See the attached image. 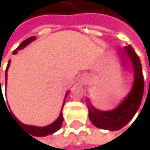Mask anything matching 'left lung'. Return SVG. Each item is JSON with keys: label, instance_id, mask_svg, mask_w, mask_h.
<instances>
[{"label": "left lung", "instance_id": "left-lung-1", "mask_svg": "<svg viewBox=\"0 0 150 150\" xmlns=\"http://www.w3.org/2000/svg\"><path fill=\"white\" fill-rule=\"evenodd\" d=\"M124 51L127 53L133 67L134 84L132 90L118 108L110 111L96 110L88 100V117L92 124L97 128L108 130H119L122 129L130 121L141 104L144 92V78L140 59L130 45L125 47ZM123 53L124 52L120 51V55L124 62H128L126 58H124L125 56Z\"/></svg>", "mask_w": 150, "mask_h": 150}]
</instances>
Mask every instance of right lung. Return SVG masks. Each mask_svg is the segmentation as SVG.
Segmentation results:
<instances>
[{"instance_id":"obj_1","label":"right lung","mask_w":150,"mask_h":150,"mask_svg":"<svg viewBox=\"0 0 150 150\" xmlns=\"http://www.w3.org/2000/svg\"><path fill=\"white\" fill-rule=\"evenodd\" d=\"M35 40V36H31V37H30V38H28V39H26L25 40H23L22 42L19 45V47L16 49V50H13V54H16L17 53V51L19 50H21V49H23L24 48L26 45H28L29 43H30L31 41H33ZM10 62H11V60H9V62H8V65H7V68H6V71H5V84L7 83V69H8V68H9V66H10ZM1 100H3L2 98H3V96H2V93H1ZM5 102V101H4ZM64 104H65V101L63 102V106H64ZM5 105H6V103H5ZM63 106H62V109H63ZM7 107V106H6ZM8 109V108H7ZM12 117H14L12 115ZM14 120L17 121V123H19L21 126H23V127H25L26 129H27V130L31 134V135H33V136H36V137H43V136H47V135H50V134H52V133H54V132H56L57 130H59V128H60V126H62V121H63V117H62V112L60 111V114H59V118L53 122V123H51L50 125H49V126H47V127H43V128H40V127H35V126H29V125H25V124H22V123H21L15 117H14Z\"/></svg>"}]
</instances>
